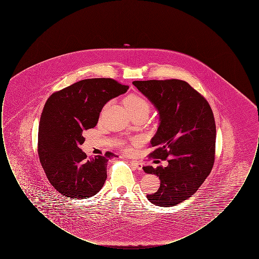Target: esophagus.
I'll list each match as a JSON object with an SVG mask.
<instances>
[{"label":"esophagus","mask_w":259,"mask_h":259,"mask_svg":"<svg viewBox=\"0 0 259 259\" xmlns=\"http://www.w3.org/2000/svg\"><path fill=\"white\" fill-rule=\"evenodd\" d=\"M131 163V165L135 168V169H137V170H139V171H142L143 170V163H141V162H138V161L133 160L131 161L130 162Z\"/></svg>","instance_id":"1"}]
</instances>
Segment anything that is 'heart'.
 Instances as JSON below:
<instances>
[{
  "mask_svg": "<svg viewBox=\"0 0 259 259\" xmlns=\"http://www.w3.org/2000/svg\"><path fill=\"white\" fill-rule=\"evenodd\" d=\"M124 104L131 114L135 112H140V111L148 113L150 111V104L148 100L137 94L128 95L126 98L124 99ZM125 151L129 152L130 148H125Z\"/></svg>",
  "mask_w": 259,
  "mask_h": 259,
  "instance_id": "heart-1",
  "label": "heart"
}]
</instances>
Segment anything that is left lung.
I'll return each instance as SVG.
<instances>
[{
  "label": "left lung",
  "instance_id": "1",
  "mask_svg": "<svg viewBox=\"0 0 259 259\" xmlns=\"http://www.w3.org/2000/svg\"><path fill=\"white\" fill-rule=\"evenodd\" d=\"M135 85L159 111V127L148 156L168 166L143 167L159 177V189L148 194L157 206L172 207L193 195L212 169L215 121L208 101L185 80H136Z\"/></svg>",
  "mask_w": 259,
  "mask_h": 259
}]
</instances>
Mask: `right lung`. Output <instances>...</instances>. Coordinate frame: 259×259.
I'll return each mask as SVG.
<instances>
[{
    "instance_id": "right-lung-1",
    "label": "right lung",
    "mask_w": 259,
    "mask_h": 259,
    "mask_svg": "<svg viewBox=\"0 0 259 259\" xmlns=\"http://www.w3.org/2000/svg\"><path fill=\"white\" fill-rule=\"evenodd\" d=\"M128 88L112 78H87L48 99L38 124L37 153L50 184L63 196L87 199L103 187L114 153L87 157L79 146L84 132L96 126L105 104Z\"/></svg>"
}]
</instances>
